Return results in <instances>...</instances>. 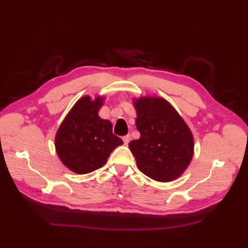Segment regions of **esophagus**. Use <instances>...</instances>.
Segmentation results:
<instances>
[{"label": "esophagus", "instance_id": "obj_1", "mask_svg": "<svg viewBox=\"0 0 248 248\" xmlns=\"http://www.w3.org/2000/svg\"><path fill=\"white\" fill-rule=\"evenodd\" d=\"M123 140H124V145H128V144H129V141L131 140V135H130V134H128V135L124 136Z\"/></svg>", "mask_w": 248, "mask_h": 248}]
</instances>
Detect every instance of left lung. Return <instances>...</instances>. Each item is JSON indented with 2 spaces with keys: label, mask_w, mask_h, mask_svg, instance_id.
I'll return each mask as SVG.
<instances>
[{
  "label": "left lung",
  "mask_w": 248,
  "mask_h": 248,
  "mask_svg": "<svg viewBox=\"0 0 248 248\" xmlns=\"http://www.w3.org/2000/svg\"><path fill=\"white\" fill-rule=\"evenodd\" d=\"M134 108L140 138L131 140L129 148L139 170L155 181L175 180L192 161L194 139L191 130L163 98L135 99Z\"/></svg>",
  "instance_id": "obj_1"
}]
</instances>
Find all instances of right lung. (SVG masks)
<instances>
[{
	"label": "right lung",
	"instance_id": "add662e5",
	"mask_svg": "<svg viewBox=\"0 0 248 248\" xmlns=\"http://www.w3.org/2000/svg\"><path fill=\"white\" fill-rule=\"evenodd\" d=\"M103 101V97L81 98L57 130V155L73 172L83 175L102 167L110 152L124 144L113 134L112 123L99 117Z\"/></svg>",
	"mask_w": 248,
	"mask_h": 248
}]
</instances>
